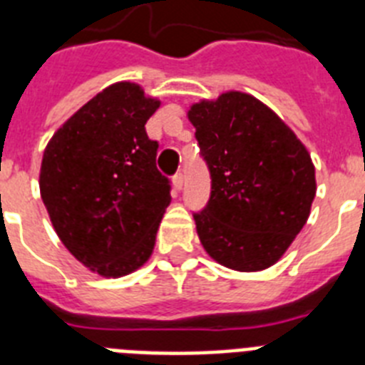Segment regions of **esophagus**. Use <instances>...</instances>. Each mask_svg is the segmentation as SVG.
<instances>
[{
  "label": "esophagus",
  "instance_id": "1",
  "mask_svg": "<svg viewBox=\"0 0 365 365\" xmlns=\"http://www.w3.org/2000/svg\"><path fill=\"white\" fill-rule=\"evenodd\" d=\"M182 185H185V175H182V172H177L175 175H173V186H175L177 190H180Z\"/></svg>",
  "mask_w": 365,
  "mask_h": 365
}]
</instances>
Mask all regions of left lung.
<instances>
[{
	"label": "left lung",
	"mask_w": 365,
	"mask_h": 365,
	"mask_svg": "<svg viewBox=\"0 0 365 365\" xmlns=\"http://www.w3.org/2000/svg\"><path fill=\"white\" fill-rule=\"evenodd\" d=\"M212 179L193 212L202 247L241 272L274 265L307 222L316 193L311 155L265 104L230 91L188 111Z\"/></svg>",
	"instance_id": "left-lung-1"
}]
</instances>
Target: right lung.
Returning <instances> with one entry per match:
<instances>
[{
	"label": "right lung",
	"mask_w": 365,
	"mask_h": 365,
	"mask_svg": "<svg viewBox=\"0 0 365 365\" xmlns=\"http://www.w3.org/2000/svg\"><path fill=\"white\" fill-rule=\"evenodd\" d=\"M159 100L137 83H113L54 133L41 160L40 192L67 250L100 276L144 265L170 205L157 170L159 143L146 133Z\"/></svg>",
	"instance_id": "add662e5"
}]
</instances>
